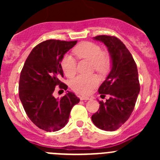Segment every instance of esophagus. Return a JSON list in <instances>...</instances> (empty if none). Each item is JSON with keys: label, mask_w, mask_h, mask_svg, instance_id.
I'll return each mask as SVG.
<instances>
[{"label": "esophagus", "mask_w": 160, "mask_h": 160, "mask_svg": "<svg viewBox=\"0 0 160 160\" xmlns=\"http://www.w3.org/2000/svg\"><path fill=\"white\" fill-rule=\"evenodd\" d=\"M80 100L81 101H89L90 98H88V97H80Z\"/></svg>", "instance_id": "obj_1"}]
</instances>
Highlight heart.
I'll return each instance as SVG.
<instances>
[{
    "instance_id": "b5f03b06",
    "label": "heart",
    "mask_w": 160,
    "mask_h": 160,
    "mask_svg": "<svg viewBox=\"0 0 160 160\" xmlns=\"http://www.w3.org/2000/svg\"><path fill=\"white\" fill-rule=\"evenodd\" d=\"M73 52L80 59H89L93 68L100 72H104L108 67V59L102 56L103 51L97 44L90 42H83L76 46ZM62 70L68 77H73L77 71V60L70 54H66L61 62ZM99 83V79L95 74L78 75L70 82V87L77 93L83 95L90 94Z\"/></svg>"
}]
</instances>
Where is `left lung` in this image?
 <instances>
[{
  "label": "left lung",
  "mask_w": 160,
  "mask_h": 160,
  "mask_svg": "<svg viewBox=\"0 0 160 160\" xmlns=\"http://www.w3.org/2000/svg\"><path fill=\"white\" fill-rule=\"evenodd\" d=\"M93 39L102 42L110 54L111 69L100 86L101 95H110L106 102L99 101L100 108L91 119L104 131H115L128 118L134 110L140 91L137 66L123 42L114 36L98 35Z\"/></svg>",
  "instance_id": "left-lung-1"
}]
</instances>
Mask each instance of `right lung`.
Here are the masks:
<instances>
[{
  "instance_id": "add662e5",
  "label": "right lung",
  "mask_w": 160,
  "mask_h": 160,
  "mask_svg": "<svg viewBox=\"0 0 160 160\" xmlns=\"http://www.w3.org/2000/svg\"><path fill=\"white\" fill-rule=\"evenodd\" d=\"M77 41L49 39L37 45L27 58L19 80V98L30 120L41 129L56 132L67 124L71 109L80 99L70 91L55 98V88L67 90L61 62Z\"/></svg>"
}]
</instances>
